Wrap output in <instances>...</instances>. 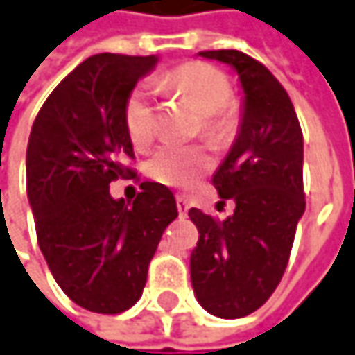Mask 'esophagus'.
I'll return each instance as SVG.
<instances>
[{
	"label": "esophagus",
	"instance_id": "34e87169",
	"mask_svg": "<svg viewBox=\"0 0 355 355\" xmlns=\"http://www.w3.org/2000/svg\"><path fill=\"white\" fill-rule=\"evenodd\" d=\"M177 208L180 216H187L188 214V200L184 196H177Z\"/></svg>",
	"mask_w": 355,
	"mask_h": 355
}]
</instances>
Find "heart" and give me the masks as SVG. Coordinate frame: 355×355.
Returning <instances> with one entry per match:
<instances>
[{
	"instance_id": "obj_1",
	"label": "heart",
	"mask_w": 355,
	"mask_h": 355,
	"mask_svg": "<svg viewBox=\"0 0 355 355\" xmlns=\"http://www.w3.org/2000/svg\"><path fill=\"white\" fill-rule=\"evenodd\" d=\"M163 91H180L202 110V128L211 137H221L233 126V87L225 71L206 62H188L157 77ZM128 136L136 147L147 146L155 136V85L141 81L130 93L124 107ZM211 167L209 155L196 146L167 141L147 161V175L161 184L188 188Z\"/></svg>"
}]
</instances>
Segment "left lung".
I'll return each instance as SVG.
<instances>
[{
  "instance_id": "1",
  "label": "left lung",
  "mask_w": 355,
  "mask_h": 355,
  "mask_svg": "<svg viewBox=\"0 0 355 355\" xmlns=\"http://www.w3.org/2000/svg\"><path fill=\"white\" fill-rule=\"evenodd\" d=\"M200 56L237 69L245 91L241 134L211 182L221 202H235L225 221L192 208L198 245L190 278L204 309L241 319L262 307L288 266L305 211L303 134L288 91L268 67L239 50Z\"/></svg>"
}]
</instances>
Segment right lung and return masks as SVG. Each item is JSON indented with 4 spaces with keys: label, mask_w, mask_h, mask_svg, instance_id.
Listing matches in <instances>:
<instances>
[{
    "label": "right lung",
    "mask_w": 355,
    "mask_h": 355,
    "mask_svg": "<svg viewBox=\"0 0 355 355\" xmlns=\"http://www.w3.org/2000/svg\"><path fill=\"white\" fill-rule=\"evenodd\" d=\"M157 56L96 54L66 76L38 110L26 147V192L38 247L67 297L103 315L130 309L146 288L163 231L178 216L173 192L141 182L132 204L110 182L139 180L124 107Z\"/></svg>",
    "instance_id": "obj_1"
}]
</instances>
